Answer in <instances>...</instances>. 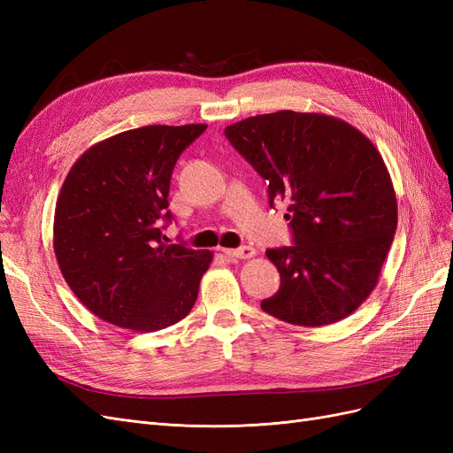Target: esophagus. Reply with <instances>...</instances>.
Wrapping results in <instances>:
<instances>
[{
    "label": "esophagus",
    "instance_id": "obj_1",
    "mask_svg": "<svg viewBox=\"0 0 453 453\" xmlns=\"http://www.w3.org/2000/svg\"><path fill=\"white\" fill-rule=\"evenodd\" d=\"M223 253L230 258H250L255 255V250L250 248V245H243V248L238 250H223Z\"/></svg>",
    "mask_w": 453,
    "mask_h": 453
}]
</instances>
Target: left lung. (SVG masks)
I'll return each mask as SVG.
<instances>
[{
    "mask_svg": "<svg viewBox=\"0 0 453 453\" xmlns=\"http://www.w3.org/2000/svg\"><path fill=\"white\" fill-rule=\"evenodd\" d=\"M226 140L285 202L293 245L268 250L278 293L260 308L285 323L331 325L378 283L396 230V198L378 149L348 122L278 111L225 128Z\"/></svg>",
    "mask_w": 453,
    "mask_h": 453,
    "instance_id": "8db88e82",
    "label": "left lung"
}]
</instances>
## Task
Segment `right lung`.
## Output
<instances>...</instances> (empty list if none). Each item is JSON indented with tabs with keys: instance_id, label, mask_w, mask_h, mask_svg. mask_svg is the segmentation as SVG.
Instances as JSON below:
<instances>
[{
	"instance_id": "add662e5",
	"label": "right lung",
	"mask_w": 453,
	"mask_h": 453,
	"mask_svg": "<svg viewBox=\"0 0 453 453\" xmlns=\"http://www.w3.org/2000/svg\"><path fill=\"white\" fill-rule=\"evenodd\" d=\"M205 125L143 127L96 143L67 173L54 253L75 296L100 319L160 331L193 310L213 255L166 243L177 158Z\"/></svg>"
}]
</instances>
